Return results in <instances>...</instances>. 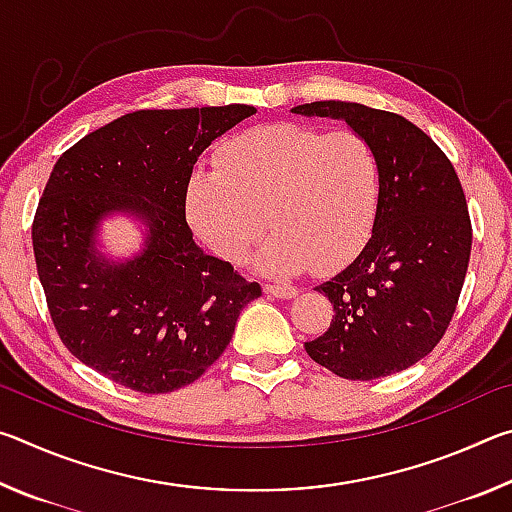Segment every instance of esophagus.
Wrapping results in <instances>:
<instances>
[{
    "instance_id": "obj_1",
    "label": "esophagus",
    "mask_w": 512,
    "mask_h": 512,
    "mask_svg": "<svg viewBox=\"0 0 512 512\" xmlns=\"http://www.w3.org/2000/svg\"><path fill=\"white\" fill-rule=\"evenodd\" d=\"M264 291L268 296L280 298V300H289L298 296V287H293V284H266Z\"/></svg>"
}]
</instances>
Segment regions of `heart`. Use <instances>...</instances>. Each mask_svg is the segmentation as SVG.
<instances>
[{"instance_id":"heart-1","label":"heart","mask_w":512,"mask_h":512,"mask_svg":"<svg viewBox=\"0 0 512 512\" xmlns=\"http://www.w3.org/2000/svg\"><path fill=\"white\" fill-rule=\"evenodd\" d=\"M381 198L379 158L354 131L325 133L300 124H266L230 137L216 169L198 167L187 183V219L212 253L255 257L268 275L348 262L366 244Z\"/></svg>"}]
</instances>
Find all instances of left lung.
Instances as JSON below:
<instances>
[{
	"mask_svg": "<svg viewBox=\"0 0 512 512\" xmlns=\"http://www.w3.org/2000/svg\"><path fill=\"white\" fill-rule=\"evenodd\" d=\"M291 112L343 119L372 144L381 169L372 235L352 264L316 287L334 316L305 350L343 379L406 370L443 339L461 296L472 250L461 180L438 144L395 112L350 101Z\"/></svg>",
	"mask_w": 512,
	"mask_h": 512,
	"instance_id": "obj_1",
	"label": "left lung"
}]
</instances>
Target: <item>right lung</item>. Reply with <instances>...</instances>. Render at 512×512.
Returning <instances> with one entry per match:
<instances>
[{
    "label": "right lung",
    "mask_w": 512,
    "mask_h": 512,
    "mask_svg": "<svg viewBox=\"0 0 512 512\" xmlns=\"http://www.w3.org/2000/svg\"><path fill=\"white\" fill-rule=\"evenodd\" d=\"M250 115L244 103L137 110L54 164L31 228L38 277L65 348L115 384L153 395L192 384L262 296L196 246L185 216L198 155ZM115 211L145 225V248L124 263L96 248V228Z\"/></svg>",
    "instance_id": "1"
}]
</instances>
